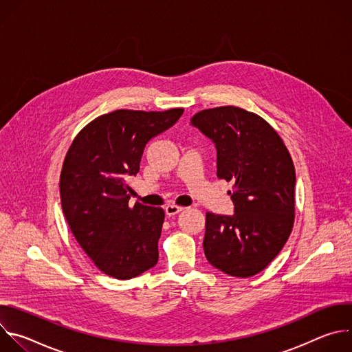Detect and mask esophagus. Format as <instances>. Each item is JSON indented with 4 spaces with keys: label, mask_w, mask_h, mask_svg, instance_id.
Returning <instances> with one entry per match:
<instances>
[{
    "label": "esophagus",
    "mask_w": 352,
    "mask_h": 352,
    "mask_svg": "<svg viewBox=\"0 0 352 352\" xmlns=\"http://www.w3.org/2000/svg\"><path fill=\"white\" fill-rule=\"evenodd\" d=\"M182 210H184V208H179V206H175V205H168V206L164 208V212L168 217H173V216L181 213Z\"/></svg>",
    "instance_id": "obj_1"
}]
</instances>
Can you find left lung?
Here are the masks:
<instances>
[{"mask_svg": "<svg viewBox=\"0 0 352 352\" xmlns=\"http://www.w3.org/2000/svg\"><path fill=\"white\" fill-rule=\"evenodd\" d=\"M190 125L217 152V177L231 181L234 214L206 213L204 249L212 266L234 277L262 272L283 249L295 208V168L277 132L259 116L227 106L204 110Z\"/></svg>", "mask_w": 352, "mask_h": 352, "instance_id": "1", "label": "left lung"}]
</instances>
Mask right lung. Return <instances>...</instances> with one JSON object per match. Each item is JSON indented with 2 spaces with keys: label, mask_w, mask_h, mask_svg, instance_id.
Here are the masks:
<instances>
[{
  "label": "right lung",
  "mask_w": 352,
  "mask_h": 352,
  "mask_svg": "<svg viewBox=\"0 0 352 352\" xmlns=\"http://www.w3.org/2000/svg\"><path fill=\"white\" fill-rule=\"evenodd\" d=\"M184 109L117 110L75 138L60 177L61 206L78 243L104 274L133 278L156 266L162 208H129L128 178L136 175L148 140L171 128Z\"/></svg>",
  "instance_id": "obj_1"
}]
</instances>
